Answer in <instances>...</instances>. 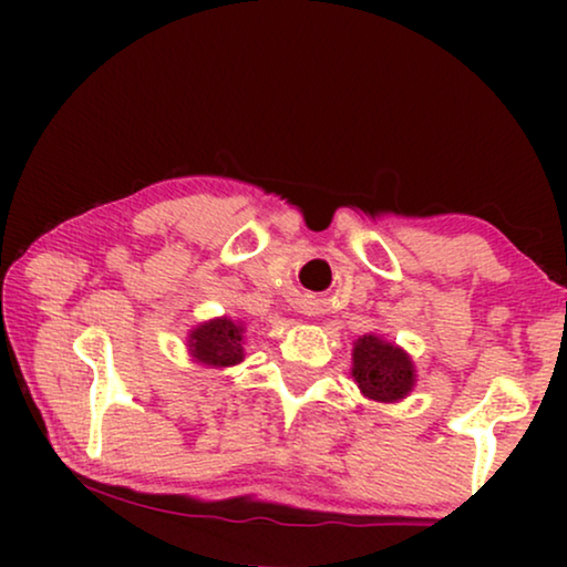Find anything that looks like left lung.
Returning a JSON list of instances; mask_svg holds the SVG:
<instances>
[{
    "label": "left lung",
    "mask_w": 567,
    "mask_h": 567,
    "mask_svg": "<svg viewBox=\"0 0 567 567\" xmlns=\"http://www.w3.org/2000/svg\"><path fill=\"white\" fill-rule=\"evenodd\" d=\"M351 374L363 398L377 402H398L408 398L415 384V367L410 355L379 336H363L353 346Z\"/></svg>",
    "instance_id": "obj_1"
}]
</instances>
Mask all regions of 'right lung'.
Returning a JSON list of instances; mask_svg holds the SVG:
<instances>
[{
	"instance_id": "add662e5",
	"label": "right lung",
	"mask_w": 567,
	"mask_h": 567,
	"mask_svg": "<svg viewBox=\"0 0 567 567\" xmlns=\"http://www.w3.org/2000/svg\"><path fill=\"white\" fill-rule=\"evenodd\" d=\"M245 328L231 317L200 322L188 332V351L198 363L212 369L235 367L245 359Z\"/></svg>"
}]
</instances>
